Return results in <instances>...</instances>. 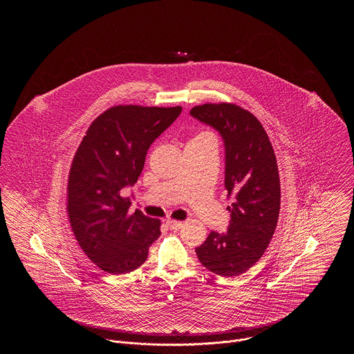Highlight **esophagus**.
<instances>
[{
	"label": "esophagus",
	"mask_w": 354,
	"mask_h": 354,
	"mask_svg": "<svg viewBox=\"0 0 354 354\" xmlns=\"http://www.w3.org/2000/svg\"><path fill=\"white\" fill-rule=\"evenodd\" d=\"M166 223H167L169 230H172V231L180 230L183 227V221H178V220L169 219Z\"/></svg>",
	"instance_id": "obj_1"
}]
</instances>
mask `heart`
<instances>
[{"mask_svg": "<svg viewBox=\"0 0 354 354\" xmlns=\"http://www.w3.org/2000/svg\"><path fill=\"white\" fill-rule=\"evenodd\" d=\"M198 136H199V135H198Z\"/></svg>", "mask_w": 354, "mask_h": 354, "instance_id": "obj_1", "label": "heart"}]
</instances>
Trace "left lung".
<instances>
[{"mask_svg": "<svg viewBox=\"0 0 354 354\" xmlns=\"http://www.w3.org/2000/svg\"><path fill=\"white\" fill-rule=\"evenodd\" d=\"M194 118L214 127L225 150L224 187L235 195L227 232L212 231L195 250L207 270L237 276L266 252L280 212L276 155L264 127L248 110L234 103H205L191 109Z\"/></svg>", "mask_w": 354, "mask_h": 354, "instance_id": "1", "label": "left lung"}]
</instances>
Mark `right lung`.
I'll use <instances>...</instances> for the list:
<instances>
[{"instance_id": "1", "label": "right lung", "mask_w": 354, "mask_h": 354, "mask_svg": "<svg viewBox=\"0 0 354 354\" xmlns=\"http://www.w3.org/2000/svg\"><path fill=\"white\" fill-rule=\"evenodd\" d=\"M180 113V106H114L90 124L75 152L68 183L70 225L87 257L107 273L140 267L160 236V220L138 209L129 215L131 202L122 189L136 183L152 142Z\"/></svg>"}]
</instances>
